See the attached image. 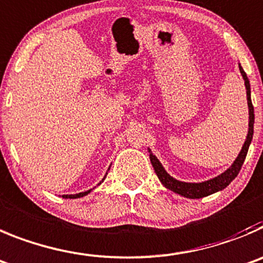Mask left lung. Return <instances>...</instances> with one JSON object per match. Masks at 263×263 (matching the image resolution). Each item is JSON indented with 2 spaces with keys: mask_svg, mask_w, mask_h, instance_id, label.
<instances>
[{
  "mask_svg": "<svg viewBox=\"0 0 263 263\" xmlns=\"http://www.w3.org/2000/svg\"><path fill=\"white\" fill-rule=\"evenodd\" d=\"M238 69H240V73H241L242 79L245 82V88H247V100H248V109H249V129H248L247 139H245L244 144H242L241 151L238 153L237 158L235 159V161L232 163L230 168L227 171H224L223 173L218 175L216 177L207 180V181L202 182H185L180 181V180H176L175 177L170 175L167 171L164 170V167L161 165V163L159 161V159L156 158L153 154V151L148 148V153H150V160L151 164H153L154 171H155L158 179L160 180V182L164 185L167 189L172 190L176 194H180L182 197H186V198L192 199H198L203 198V197L210 196L216 192H220L224 187H227L231 182L235 180L236 176L238 175L240 170H241V165L244 164V160L247 158L248 150H249L250 142L253 139V126H254V108L252 104V99H250V83L249 79H248L247 74H245L244 69L241 67V65L238 64Z\"/></svg>",
  "mask_w": 263,
  "mask_h": 263,
  "instance_id": "obj_1",
  "label": "left lung"
}]
</instances>
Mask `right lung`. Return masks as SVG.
Returning a JSON list of instances; mask_svg holds the SVG:
<instances>
[{
    "instance_id": "add662e5",
    "label": "right lung",
    "mask_w": 263,
    "mask_h": 263,
    "mask_svg": "<svg viewBox=\"0 0 263 263\" xmlns=\"http://www.w3.org/2000/svg\"><path fill=\"white\" fill-rule=\"evenodd\" d=\"M109 168H110V165H109ZM109 168H108V171H109ZM108 173V172H107ZM107 173H105V176L104 177H103V180L100 182H99L98 185H100L102 184L103 181H104L105 180V177H107ZM93 189V187H92ZM92 189H90V190H87V192H82V193H77V194H64V196H62V198H70V199H76V198H82V197H84V196H87L88 193H91L92 192Z\"/></svg>"
}]
</instances>
